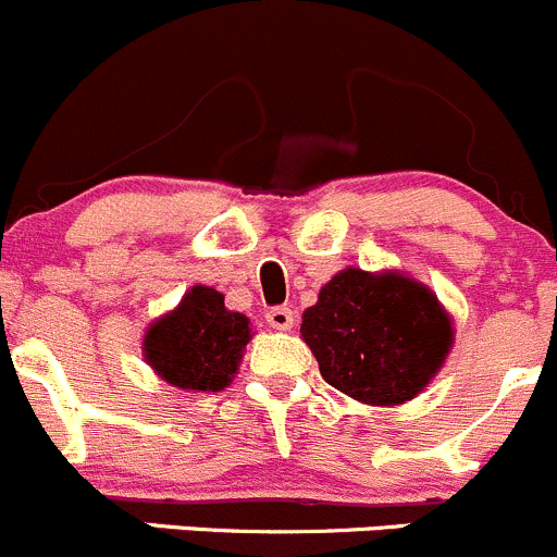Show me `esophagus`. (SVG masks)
Masks as SVG:
<instances>
[{
	"label": "esophagus",
	"instance_id": "obj_1",
	"mask_svg": "<svg viewBox=\"0 0 557 557\" xmlns=\"http://www.w3.org/2000/svg\"><path fill=\"white\" fill-rule=\"evenodd\" d=\"M265 319H268V324H271V327H276V330H292V324H295L292 308H286V306L271 308V311L265 313Z\"/></svg>",
	"mask_w": 557,
	"mask_h": 557
}]
</instances>
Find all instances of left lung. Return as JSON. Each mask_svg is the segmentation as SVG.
<instances>
[{
    "mask_svg": "<svg viewBox=\"0 0 557 557\" xmlns=\"http://www.w3.org/2000/svg\"><path fill=\"white\" fill-rule=\"evenodd\" d=\"M300 335L330 387L373 406L414 398L453 346V324L428 286L357 268L322 286Z\"/></svg>",
    "mask_w": 557,
    "mask_h": 557,
    "instance_id": "1",
    "label": "left lung"
}]
</instances>
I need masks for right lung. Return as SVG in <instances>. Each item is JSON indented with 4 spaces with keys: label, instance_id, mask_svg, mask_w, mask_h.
Listing matches in <instances>:
<instances>
[{
    "label": "right lung",
    "instance_id": "1",
    "mask_svg": "<svg viewBox=\"0 0 557 557\" xmlns=\"http://www.w3.org/2000/svg\"><path fill=\"white\" fill-rule=\"evenodd\" d=\"M249 338L244 313L227 311L224 297L211 286H191L173 313L148 327L143 349L164 382L216 393L233 382Z\"/></svg>",
    "mask_w": 557,
    "mask_h": 557
}]
</instances>
